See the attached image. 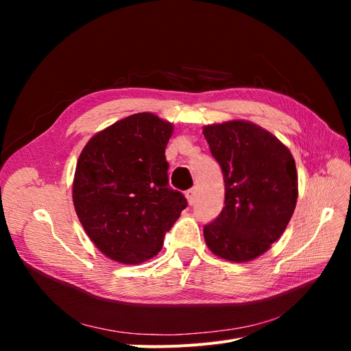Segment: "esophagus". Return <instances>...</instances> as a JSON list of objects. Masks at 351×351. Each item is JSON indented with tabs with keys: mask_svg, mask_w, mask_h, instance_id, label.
Instances as JSON below:
<instances>
[{
	"mask_svg": "<svg viewBox=\"0 0 351 351\" xmlns=\"http://www.w3.org/2000/svg\"><path fill=\"white\" fill-rule=\"evenodd\" d=\"M196 192H197V189H196V187L190 189V190H187V192H186V197H187V200H189V204H190V205H193L195 202H196Z\"/></svg>",
	"mask_w": 351,
	"mask_h": 351,
	"instance_id": "1",
	"label": "esophagus"
}]
</instances>
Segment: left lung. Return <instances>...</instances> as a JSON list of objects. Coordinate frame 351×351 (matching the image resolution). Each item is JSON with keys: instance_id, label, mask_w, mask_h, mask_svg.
<instances>
[{"instance_id": "obj_1", "label": "left lung", "mask_w": 351, "mask_h": 351, "mask_svg": "<svg viewBox=\"0 0 351 351\" xmlns=\"http://www.w3.org/2000/svg\"><path fill=\"white\" fill-rule=\"evenodd\" d=\"M204 134L226 183V206L204 227L205 241L222 259L252 261L291 219L299 195L294 158L277 137L249 121L205 125Z\"/></svg>"}]
</instances>
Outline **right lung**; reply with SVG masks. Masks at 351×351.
Masks as SVG:
<instances>
[{"label": "right lung", "instance_id": "obj_1", "mask_svg": "<svg viewBox=\"0 0 351 351\" xmlns=\"http://www.w3.org/2000/svg\"><path fill=\"white\" fill-rule=\"evenodd\" d=\"M173 124L139 112L95 134L83 147L73 204L105 256L137 265L162 249L187 200L168 184L165 147Z\"/></svg>", "mask_w": 351, "mask_h": 351}]
</instances>
